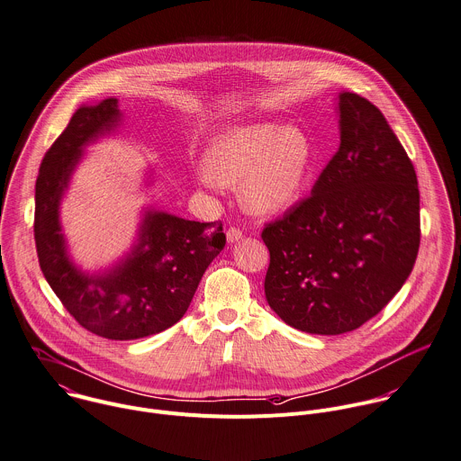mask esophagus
<instances>
[{
	"label": "esophagus",
	"instance_id": "34e87169",
	"mask_svg": "<svg viewBox=\"0 0 461 461\" xmlns=\"http://www.w3.org/2000/svg\"><path fill=\"white\" fill-rule=\"evenodd\" d=\"M241 236H243V232L238 227H229V230H227V241L229 243H236L238 240H241Z\"/></svg>",
	"mask_w": 461,
	"mask_h": 461
}]
</instances>
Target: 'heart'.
Returning a JSON list of instances; mask_svg holds the SVG:
<instances>
[{
	"label": "heart",
	"instance_id": "heart-1",
	"mask_svg": "<svg viewBox=\"0 0 461 461\" xmlns=\"http://www.w3.org/2000/svg\"><path fill=\"white\" fill-rule=\"evenodd\" d=\"M313 162L310 137L299 126L240 124L220 133L205 153V184L237 185L250 212L288 209L304 189Z\"/></svg>",
	"mask_w": 461,
	"mask_h": 461
}]
</instances>
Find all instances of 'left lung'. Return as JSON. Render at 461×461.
I'll return each mask as SVG.
<instances>
[{"instance_id": "left-lung-1", "label": "left lung", "mask_w": 461, "mask_h": 461, "mask_svg": "<svg viewBox=\"0 0 461 461\" xmlns=\"http://www.w3.org/2000/svg\"><path fill=\"white\" fill-rule=\"evenodd\" d=\"M340 146L312 194L265 223V295L290 326L353 331L409 277L420 247V191L411 158L367 99L339 95Z\"/></svg>"}]
</instances>
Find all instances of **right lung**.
<instances>
[{
	"instance_id": "1",
	"label": "right lung",
	"mask_w": 461,
	"mask_h": 461,
	"mask_svg": "<svg viewBox=\"0 0 461 461\" xmlns=\"http://www.w3.org/2000/svg\"><path fill=\"white\" fill-rule=\"evenodd\" d=\"M119 101L79 108L45 153L36 180L34 238L40 267L68 313L88 331L131 340L160 333L187 312L211 261L223 250L221 223H200L149 211L128 259L104 276L77 270L67 256L59 200L83 148L110 133Z\"/></svg>"
}]
</instances>
